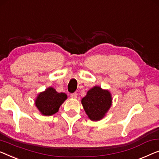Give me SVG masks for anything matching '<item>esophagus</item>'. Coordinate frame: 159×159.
<instances>
[{"instance_id":"esophagus-1","label":"esophagus","mask_w":159,"mask_h":159,"mask_svg":"<svg viewBox=\"0 0 159 159\" xmlns=\"http://www.w3.org/2000/svg\"><path fill=\"white\" fill-rule=\"evenodd\" d=\"M70 97H71V98H72L76 99V98H77V93H72V94H71V95H70Z\"/></svg>"}]
</instances>
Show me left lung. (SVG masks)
Wrapping results in <instances>:
<instances>
[{
    "mask_svg": "<svg viewBox=\"0 0 159 159\" xmlns=\"http://www.w3.org/2000/svg\"><path fill=\"white\" fill-rule=\"evenodd\" d=\"M82 104L88 118L93 121L104 118L112 105L111 94L107 89L95 86L82 99Z\"/></svg>",
    "mask_w": 159,
    "mask_h": 159,
    "instance_id": "left-lung-1",
    "label": "left lung"
}]
</instances>
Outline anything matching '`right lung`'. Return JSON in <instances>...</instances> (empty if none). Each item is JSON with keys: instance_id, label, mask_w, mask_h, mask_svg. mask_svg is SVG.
<instances>
[{"instance_id": "add662e5", "label": "right lung", "mask_w": 159, "mask_h": 159, "mask_svg": "<svg viewBox=\"0 0 159 159\" xmlns=\"http://www.w3.org/2000/svg\"><path fill=\"white\" fill-rule=\"evenodd\" d=\"M67 98L65 93H59L50 87L39 93L35 100V105L43 116H52L58 112L59 107Z\"/></svg>"}]
</instances>
